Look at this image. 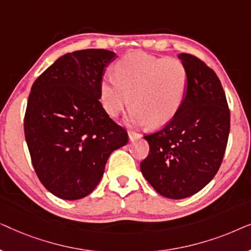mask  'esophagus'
<instances>
[{"mask_svg": "<svg viewBox=\"0 0 251 251\" xmlns=\"http://www.w3.org/2000/svg\"><path fill=\"white\" fill-rule=\"evenodd\" d=\"M142 138V135H139V133H137L135 131H130L129 132V140L130 142H135V140H139Z\"/></svg>", "mask_w": 251, "mask_h": 251, "instance_id": "esophagus-1", "label": "esophagus"}]
</instances>
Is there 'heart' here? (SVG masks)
<instances>
[{"instance_id":"b5f03b06","label":"heart","mask_w":251,"mask_h":251,"mask_svg":"<svg viewBox=\"0 0 251 251\" xmlns=\"http://www.w3.org/2000/svg\"><path fill=\"white\" fill-rule=\"evenodd\" d=\"M115 76L101 78L102 106L109 115L118 116L131 101L129 120L135 125L164 126L177 115L186 96L187 72L176 58L129 53L115 65Z\"/></svg>"}]
</instances>
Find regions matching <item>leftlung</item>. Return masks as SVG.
<instances>
[{
	"instance_id": "left-lung-1",
	"label": "left lung",
	"mask_w": 251,
	"mask_h": 251,
	"mask_svg": "<svg viewBox=\"0 0 251 251\" xmlns=\"http://www.w3.org/2000/svg\"><path fill=\"white\" fill-rule=\"evenodd\" d=\"M187 90L177 115L162 130L145 136L149 156L143 176L164 198L191 197L210 183L221 167L229 133V111L219 78L203 61L179 53Z\"/></svg>"
}]
</instances>
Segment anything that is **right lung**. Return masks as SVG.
<instances>
[{"label": "right lung", "mask_w": 251, "mask_h": 251, "mask_svg": "<svg viewBox=\"0 0 251 251\" xmlns=\"http://www.w3.org/2000/svg\"><path fill=\"white\" fill-rule=\"evenodd\" d=\"M116 58L104 49L66 53L30 89L24 122L30 159L43 186L63 200L90 194L112 152L128 143L99 101L102 75Z\"/></svg>", "instance_id": "obj_1"}]
</instances>
